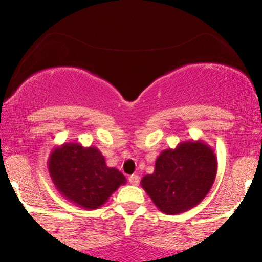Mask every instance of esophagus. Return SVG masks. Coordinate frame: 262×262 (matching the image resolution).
Listing matches in <instances>:
<instances>
[{"mask_svg": "<svg viewBox=\"0 0 262 262\" xmlns=\"http://www.w3.org/2000/svg\"><path fill=\"white\" fill-rule=\"evenodd\" d=\"M128 181H129V183H130V185H133V186H137V185H139L140 177L138 176V175H132V176H129Z\"/></svg>", "mask_w": 262, "mask_h": 262, "instance_id": "esophagus-1", "label": "esophagus"}]
</instances>
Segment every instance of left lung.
I'll return each instance as SVG.
<instances>
[{"instance_id": "1", "label": "left lung", "mask_w": 262, "mask_h": 262, "mask_svg": "<svg viewBox=\"0 0 262 262\" xmlns=\"http://www.w3.org/2000/svg\"><path fill=\"white\" fill-rule=\"evenodd\" d=\"M217 156L203 140L182 141L158 156L151 175L141 187L165 214H180L203 201L217 175Z\"/></svg>"}]
</instances>
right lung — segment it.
<instances>
[{"mask_svg": "<svg viewBox=\"0 0 262 262\" xmlns=\"http://www.w3.org/2000/svg\"><path fill=\"white\" fill-rule=\"evenodd\" d=\"M52 181L66 200L85 209H97L119 186L127 182L116 167H108L95 146L65 143L50 152L48 160Z\"/></svg>", "mask_w": 262, "mask_h": 262, "instance_id": "add662e5", "label": "right lung"}]
</instances>
